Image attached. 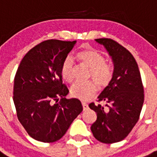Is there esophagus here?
<instances>
[{
    "label": "esophagus",
    "mask_w": 157,
    "mask_h": 157,
    "mask_svg": "<svg viewBox=\"0 0 157 157\" xmlns=\"http://www.w3.org/2000/svg\"><path fill=\"white\" fill-rule=\"evenodd\" d=\"M82 106H83V109H84V110H85V109H88V104L85 103V102H82Z\"/></svg>",
    "instance_id": "1"
}]
</instances>
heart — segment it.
I'll return each mask as SVG.
<instances>
[{
    "label": "heart",
    "instance_id": "heart-1",
    "mask_svg": "<svg viewBox=\"0 0 157 157\" xmlns=\"http://www.w3.org/2000/svg\"><path fill=\"white\" fill-rule=\"evenodd\" d=\"M76 57L81 63L90 68L89 77L93 78L101 87H106L111 82L113 76V68L111 64L105 62L103 54L97 50L89 48L82 50L76 54ZM60 75L66 82L73 81V61L70 56L63 60L60 66ZM97 85L93 81L76 82L72 85L70 94L74 98L88 101L97 93Z\"/></svg>",
    "mask_w": 157,
    "mask_h": 157
}]
</instances>
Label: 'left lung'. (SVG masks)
<instances>
[{
  "label": "left lung",
  "mask_w": 157,
  "mask_h": 157,
  "mask_svg": "<svg viewBox=\"0 0 157 157\" xmlns=\"http://www.w3.org/2000/svg\"><path fill=\"white\" fill-rule=\"evenodd\" d=\"M103 44L114 64L111 82L98 97L106 107L89 104L97 113V120L91 126L94 137L100 142L113 144L127 136L137 123L144 100V86L137 63L131 52L110 38L96 39Z\"/></svg>",
  "instance_id": "obj_1"
}]
</instances>
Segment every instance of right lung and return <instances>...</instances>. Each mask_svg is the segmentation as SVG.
Segmentation results:
<instances>
[{
    "mask_svg": "<svg viewBox=\"0 0 157 157\" xmlns=\"http://www.w3.org/2000/svg\"><path fill=\"white\" fill-rule=\"evenodd\" d=\"M75 44L76 40L53 39L40 42L25 54L16 72L17 116L28 134L38 141L60 140L83 110L78 99L64 97L68 89L60 75L63 60Z\"/></svg>",
    "mask_w": 157,
    "mask_h": 157,
    "instance_id": "add662e5",
    "label": "right lung"
}]
</instances>
